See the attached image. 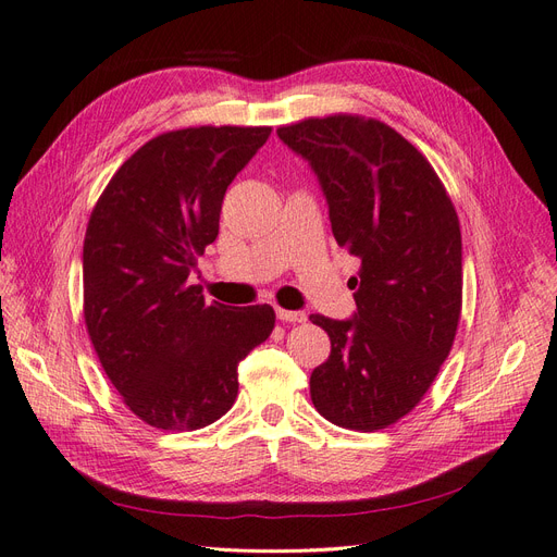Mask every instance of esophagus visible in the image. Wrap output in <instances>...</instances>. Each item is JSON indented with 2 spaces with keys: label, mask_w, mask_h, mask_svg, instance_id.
I'll list each match as a JSON object with an SVG mask.
<instances>
[{
  "label": "esophagus",
  "mask_w": 557,
  "mask_h": 557,
  "mask_svg": "<svg viewBox=\"0 0 557 557\" xmlns=\"http://www.w3.org/2000/svg\"><path fill=\"white\" fill-rule=\"evenodd\" d=\"M276 318L283 320V323H305L307 313L305 311H288V309H276Z\"/></svg>",
  "instance_id": "1"
}]
</instances>
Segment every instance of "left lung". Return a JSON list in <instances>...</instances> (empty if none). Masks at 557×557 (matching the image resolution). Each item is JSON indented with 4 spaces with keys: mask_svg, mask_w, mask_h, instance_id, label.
<instances>
[{
    "mask_svg": "<svg viewBox=\"0 0 557 557\" xmlns=\"http://www.w3.org/2000/svg\"><path fill=\"white\" fill-rule=\"evenodd\" d=\"M276 134L311 164L336 244L362 262L352 318L309 315L332 344L311 374L313 407L339 428L383 430L423 399L458 332V213L425 156L374 117H309Z\"/></svg>",
    "mask_w": 557,
    "mask_h": 557,
    "instance_id": "8db88e82",
    "label": "left lung"
}]
</instances>
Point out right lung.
I'll use <instances>...</instances> for the list:
<instances>
[{"label":"right lung","instance_id":"obj_1","mask_svg":"<svg viewBox=\"0 0 557 557\" xmlns=\"http://www.w3.org/2000/svg\"><path fill=\"white\" fill-rule=\"evenodd\" d=\"M272 127H188L144 144L97 199L83 242V315L134 416L193 432L225 416L237 367L274 330L269 305H207L188 276L218 237L227 185Z\"/></svg>","mask_w":557,"mask_h":557}]
</instances>
